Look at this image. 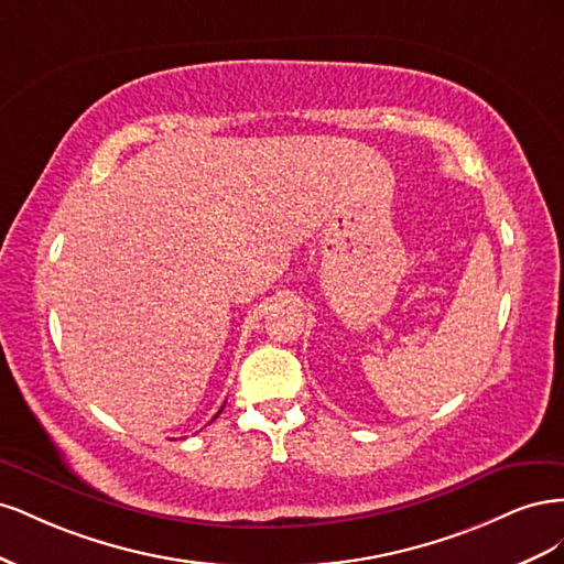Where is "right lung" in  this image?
Masks as SVG:
<instances>
[{
	"mask_svg": "<svg viewBox=\"0 0 564 564\" xmlns=\"http://www.w3.org/2000/svg\"><path fill=\"white\" fill-rule=\"evenodd\" d=\"M220 412H224V406H220ZM220 412H218V414H220ZM218 414H216V416H218ZM216 416H214V419H216Z\"/></svg>",
	"mask_w": 564,
	"mask_h": 564,
	"instance_id": "right-lung-1",
	"label": "right lung"
}]
</instances>
